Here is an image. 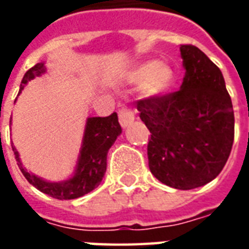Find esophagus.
<instances>
[{
  "label": "esophagus",
  "instance_id": "34e87169",
  "mask_svg": "<svg viewBox=\"0 0 249 249\" xmlns=\"http://www.w3.org/2000/svg\"><path fill=\"white\" fill-rule=\"evenodd\" d=\"M135 120V112L132 110L128 107H123V108L119 110V121L123 128L128 126L130 123H133Z\"/></svg>",
  "mask_w": 249,
  "mask_h": 249
}]
</instances>
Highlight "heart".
Wrapping results in <instances>:
<instances>
[{
  "mask_svg": "<svg viewBox=\"0 0 249 249\" xmlns=\"http://www.w3.org/2000/svg\"><path fill=\"white\" fill-rule=\"evenodd\" d=\"M173 76V69L167 62L145 61L126 74V82L141 84V90L145 96H159L172 85Z\"/></svg>",
  "mask_w": 249,
  "mask_h": 249,
  "instance_id": "obj_1",
  "label": "heart"
}]
</instances>
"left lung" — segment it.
<instances>
[{
  "label": "left lung",
  "instance_id": "obj_1",
  "mask_svg": "<svg viewBox=\"0 0 249 249\" xmlns=\"http://www.w3.org/2000/svg\"><path fill=\"white\" fill-rule=\"evenodd\" d=\"M185 76L178 90L137 101L151 132L152 175L168 187L193 189L219 175L230 157L235 116L224 77L198 48L181 45Z\"/></svg>",
  "mask_w": 249,
  "mask_h": 249
}]
</instances>
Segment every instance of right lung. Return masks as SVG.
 Segmentation results:
<instances>
[{"label": "right lung", "instance_id": "obj_1", "mask_svg": "<svg viewBox=\"0 0 249 249\" xmlns=\"http://www.w3.org/2000/svg\"><path fill=\"white\" fill-rule=\"evenodd\" d=\"M45 71L46 68L44 62H38L33 68H30L25 73L21 81L18 94L22 92L28 81L33 80L35 77L41 76ZM10 123H12V117H10ZM120 133H121V126L119 124V117L116 112L108 117H88L74 175L65 181H58V183L45 181L41 178H37L33 173L28 172L19 160L17 149L13 145L12 148L21 172L32 185H35L42 193L49 195L51 197L58 200H71L92 192L94 188L100 185L107 171V156H108L109 148L113 145Z\"/></svg>", "mask_w": 249, "mask_h": 249}]
</instances>
